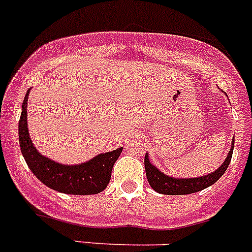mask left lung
<instances>
[{"label": "left lung", "mask_w": 252, "mask_h": 252, "mask_svg": "<svg viewBox=\"0 0 252 252\" xmlns=\"http://www.w3.org/2000/svg\"><path fill=\"white\" fill-rule=\"evenodd\" d=\"M234 147V138L232 142V147L228 154L225 161L223 162V165L220 168L215 170L214 173H211L209 175H204L200 178H191V179H178L172 178V177H166L165 174H162L160 170L151 165V162L149 160V156H145V169H146V177L149 181L150 186H151L156 192L164 194H188L194 193V192L202 191L205 188H208L209 186L214 185L218 179L220 178L221 175L225 173L228 165H229L230 158H232V154H233Z\"/></svg>", "instance_id": "obj_1"}]
</instances>
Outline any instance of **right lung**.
Returning <instances> with one entry per match:
<instances>
[{"instance_id": "add662e5", "label": "right lung", "mask_w": 252, "mask_h": 252, "mask_svg": "<svg viewBox=\"0 0 252 252\" xmlns=\"http://www.w3.org/2000/svg\"><path fill=\"white\" fill-rule=\"evenodd\" d=\"M29 91L31 90H28L23 101L22 116L19 120V142L23 156L32 173L44 186L63 193L94 194L102 192L109 185L111 170L122 154V147L111 152L101 154L80 165H61L59 162L42 156L34 149L29 138L27 124V103Z\"/></svg>"}]
</instances>
